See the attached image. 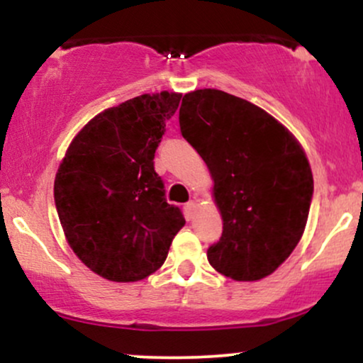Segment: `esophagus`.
<instances>
[{
	"label": "esophagus",
	"mask_w": 363,
	"mask_h": 363,
	"mask_svg": "<svg viewBox=\"0 0 363 363\" xmlns=\"http://www.w3.org/2000/svg\"><path fill=\"white\" fill-rule=\"evenodd\" d=\"M196 201H193V199H191V201H187L186 205H184V213H186V218L187 220H193L194 218V213H196Z\"/></svg>",
	"instance_id": "esophagus-1"
}]
</instances>
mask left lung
Segmentation results:
<instances>
[{"label":"left lung","instance_id":"obj_1","mask_svg":"<svg viewBox=\"0 0 363 363\" xmlns=\"http://www.w3.org/2000/svg\"><path fill=\"white\" fill-rule=\"evenodd\" d=\"M179 126L210 169L222 213L210 264L237 281L272 274L297 247L309 216L314 181L301 143L261 107L215 89L182 97Z\"/></svg>","mask_w":363,"mask_h":363}]
</instances>
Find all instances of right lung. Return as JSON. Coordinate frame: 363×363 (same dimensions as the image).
I'll use <instances>...</instances> for the list:
<instances>
[{"label":"right lung","instance_id":"obj_1","mask_svg":"<svg viewBox=\"0 0 363 363\" xmlns=\"http://www.w3.org/2000/svg\"><path fill=\"white\" fill-rule=\"evenodd\" d=\"M181 97L145 94L101 112L74 136L57 169L54 203L66 240L106 280L138 281L155 273L184 227L153 167Z\"/></svg>","mask_w":363,"mask_h":363}]
</instances>
